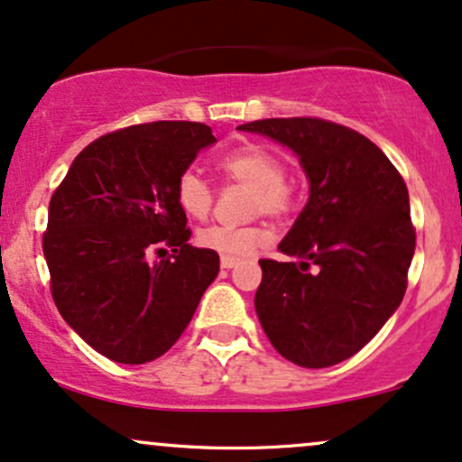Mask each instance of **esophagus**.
I'll return each mask as SVG.
<instances>
[{"label":"esophagus","instance_id":"esophagus-1","mask_svg":"<svg viewBox=\"0 0 462 462\" xmlns=\"http://www.w3.org/2000/svg\"><path fill=\"white\" fill-rule=\"evenodd\" d=\"M237 263H240V259H237V257H220V265H222V268H226V270L236 268Z\"/></svg>","mask_w":462,"mask_h":462}]
</instances>
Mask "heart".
I'll use <instances>...</instances> for the list:
<instances>
[{
	"instance_id": "1",
	"label": "heart",
	"mask_w": 462,
	"mask_h": 462,
	"mask_svg": "<svg viewBox=\"0 0 462 462\" xmlns=\"http://www.w3.org/2000/svg\"><path fill=\"white\" fill-rule=\"evenodd\" d=\"M218 171L229 181L251 186L248 214L285 218L296 205V188L285 177V160L274 151L259 144L240 146L218 160ZM175 200L179 209L194 220H205L214 208V188L200 172L183 171L175 181ZM268 233L262 225H211L200 229L197 240L203 248L222 257H246L262 246Z\"/></svg>"
}]
</instances>
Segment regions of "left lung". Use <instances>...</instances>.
<instances>
[{
  "mask_svg": "<svg viewBox=\"0 0 462 462\" xmlns=\"http://www.w3.org/2000/svg\"><path fill=\"white\" fill-rule=\"evenodd\" d=\"M237 129L290 146L309 179L305 209L279 244L291 259H259V322L287 361L337 365L404 298L415 253L404 179L372 140L324 118H263Z\"/></svg>",
  "mask_w": 462,
  "mask_h": 462,
  "instance_id": "8db88e82",
  "label": "left lung"
}]
</instances>
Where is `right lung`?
<instances>
[{
    "instance_id": "1",
    "label": "right lung",
    "mask_w": 462,
    "mask_h": 462,
    "mask_svg": "<svg viewBox=\"0 0 462 462\" xmlns=\"http://www.w3.org/2000/svg\"><path fill=\"white\" fill-rule=\"evenodd\" d=\"M211 127L157 121L106 134L86 146L49 200L42 236L60 316L90 348L140 365L171 350L218 276L220 257L189 246L175 181ZM171 245L168 260L148 254Z\"/></svg>"
}]
</instances>
